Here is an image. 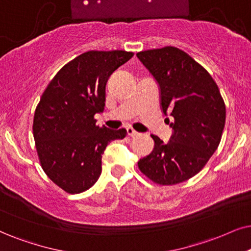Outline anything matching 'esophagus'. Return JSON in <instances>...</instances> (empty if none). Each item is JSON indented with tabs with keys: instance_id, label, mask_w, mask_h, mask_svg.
Instances as JSON below:
<instances>
[{
	"instance_id": "obj_1",
	"label": "esophagus",
	"mask_w": 251,
	"mask_h": 251,
	"mask_svg": "<svg viewBox=\"0 0 251 251\" xmlns=\"http://www.w3.org/2000/svg\"><path fill=\"white\" fill-rule=\"evenodd\" d=\"M126 131H127V134L129 135V136H135V135H138L139 133L135 131V129H133L132 127H127L126 128Z\"/></svg>"
}]
</instances>
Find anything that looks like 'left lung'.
Here are the masks:
<instances>
[{
    "instance_id": "left-lung-1",
    "label": "left lung",
    "mask_w": 251,
    "mask_h": 251,
    "mask_svg": "<svg viewBox=\"0 0 251 251\" xmlns=\"http://www.w3.org/2000/svg\"><path fill=\"white\" fill-rule=\"evenodd\" d=\"M136 56L160 85L163 113L174 117L169 142L151 134L153 151L138 167L160 185L185 182L205 167L220 144L226 122L224 98L210 73L177 47L142 50Z\"/></svg>"
}]
</instances>
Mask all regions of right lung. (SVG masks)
Returning a JSON list of instances; mask_svg holds the SVG:
<instances>
[{
    "label": "right lung",
    "mask_w": 251,
    "mask_h": 251,
    "mask_svg": "<svg viewBox=\"0 0 251 251\" xmlns=\"http://www.w3.org/2000/svg\"><path fill=\"white\" fill-rule=\"evenodd\" d=\"M134 53L89 50L66 63L52 78L34 111L33 138L41 168L67 193L90 189L102 173V155L109 142L124 139L117 131L96 125L95 115L105 106L110 75Z\"/></svg>",
    "instance_id": "add662e5"
}]
</instances>
